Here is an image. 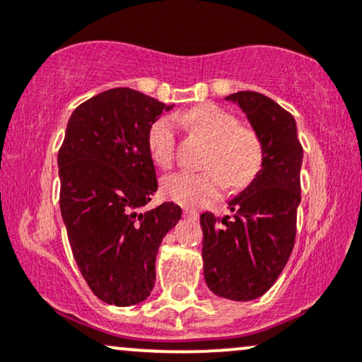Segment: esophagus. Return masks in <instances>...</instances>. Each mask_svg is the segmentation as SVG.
<instances>
[{
  "label": "esophagus",
  "mask_w": 362,
  "mask_h": 362,
  "mask_svg": "<svg viewBox=\"0 0 362 362\" xmlns=\"http://www.w3.org/2000/svg\"><path fill=\"white\" fill-rule=\"evenodd\" d=\"M185 216L189 219H198L199 218V213H196L194 209H185Z\"/></svg>",
  "instance_id": "obj_1"
}]
</instances>
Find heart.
<instances>
[{
  "instance_id": "1",
  "label": "heart",
  "mask_w": 362,
  "mask_h": 362,
  "mask_svg": "<svg viewBox=\"0 0 362 362\" xmlns=\"http://www.w3.org/2000/svg\"><path fill=\"white\" fill-rule=\"evenodd\" d=\"M163 116L149 128L148 146L154 163L170 168L176 154V121L199 131L211 141L203 171H182L166 177L163 191L168 198L185 206H203L218 199L226 189L241 191L256 180L264 163V144L251 126L239 124L231 112L216 105H199Z\"/></svg>"
}]
</instances>
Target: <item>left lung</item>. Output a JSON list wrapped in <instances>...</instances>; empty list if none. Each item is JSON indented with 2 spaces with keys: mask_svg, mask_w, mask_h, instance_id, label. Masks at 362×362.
Returning a JSON list of instances; mask_svg holds the SVG:
<instances>
[{
  "mask_svg": "<svg viewBox=\"0 0 362 362\" xmlns=\"http://www.w3.org/2000/svg\"><path fill=\"white\" fill-rule=\"evenodd\" d=\"M241 107L264 144V163L250 186L229 201L233 216L201 214L208 288L231 301H252L278 279L294 247L301 203L303 146L293 115L261 93L224 98Z\"/></svg>",
  "mask_w": 362,
  "mask_h": 362,
  "instance_id": "obj_1",
  "label": "left lung"
}]
</instances>
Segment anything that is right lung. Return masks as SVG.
Instances as JSON below:
<instances>
[{
    "label": "right lung",
    "instance_id": "1",
    "mask_svg": "<svg viewBox=\"0 0 362 362\" xmlns=\"http://www.w3.org/2000/svg\"><path fill=\"white\" fill-rule=\"evenodd\" d=\"M164 105L129 88H112L73 111L58 153L59 208L73 256L101 301L133 306L156 281L163 238L181 208L143 211L158 189L148 133Z\"/></svg>",
    "mask_w": 362,
    "mask_h": 362
}]
</instances>
